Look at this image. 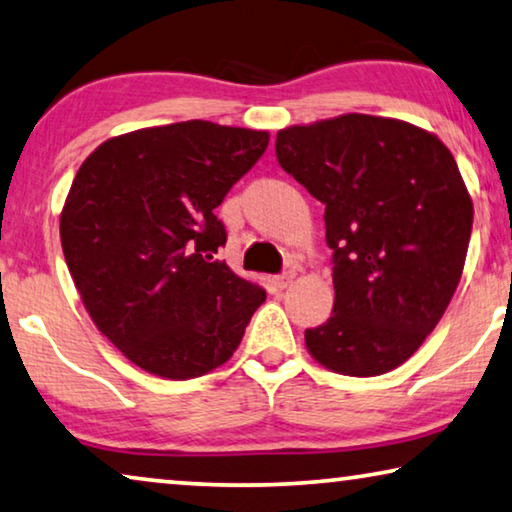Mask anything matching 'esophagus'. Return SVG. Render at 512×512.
<instances>
[{
    "label": "esophagus",
    "instance_id": "34e87169",
    "mask_svg": "<svg viewBox=\"0 0 512 512\" xmlns=\"http://www.w3.org/2000/svg\"><path fill=\"white\" fill-rule=\"evenodd\" d=\"M294 278H296L294 271H285V273H280V276H276V285L280 289H287L294 282Z\"/></svg>",
    "mask_w": 512,
    "mask_h": 512
}]
</instances>
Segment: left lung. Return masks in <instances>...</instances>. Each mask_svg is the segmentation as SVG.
I'll list each match as a JSON object with an SVG mask.
<instances>
[{"label": "left lung", "mask_w": 512, "mask_h": 512, "mask_svg": "<svg viewBox=\"0 0 512 512\" xmlns=\"http://www.w3.org/2000/svg\"><path fill=\"white\" fill-rule=\"evenodd\" d=\"M282 170L324 204L333 312L305 329L319 363L349 377L398 368L451 303L474 207L451 151L398 119L345 114L276 137Z\"/></svg>", "instance_id": "8db88e82"}]
</instances>
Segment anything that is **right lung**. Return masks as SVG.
<instances>
[{
  "instance_id": "add662e5",
  "label": "right lung",
  "mask_w": 512,
  "mask_h": 512,
  "mask_svg": "<svg viewBox=\"0 0 512 512\" xmlns=\"http://www.w3.org/2000/svg\"><path fill=\"white\" fill-rule=\"evenodd\" d=\"M269 133L179 121L103 142L75 174L61 248L94 324L128 361L200 377L234 354L266 292L218 262L216 209Z\"/></svg>"
}]
</instances>
